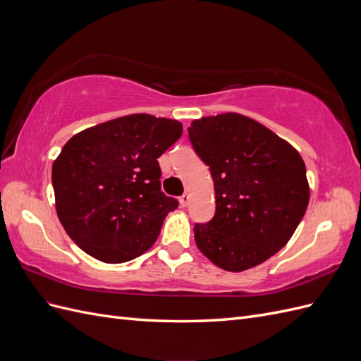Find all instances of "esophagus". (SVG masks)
Segmentation results:
<instances>
[{
    "instance_id": "obj_1",
    "label": "esophagus",
    "mask_w": 361,
    "mask_h": 361,
    "mask_svg": "<svg viewBox=\"0 0 361 361\" xmlns=\"http://www.w3.org/2000/svg\"><path fill=\"white\" fill-rule=\"evenodd\" d=\"M179 203H180V206H188V203H190V194L188 192H185V194H182L180 197H179Z\"/></svg>"
}]
</instances>
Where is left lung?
<instances>
[{"instance_id": "8db88e82", "label": "left lung", "mask_w": 361, "mask_h": 361, "mask_svg": "<svg viewBox=\"0 0 361 361\" xmlns=\"http://www.w3.org/2000/svg\"><path fill=\"white\" fill-rule=\"evenodd\" d=\"M188 135L209 166L216 200L212 220L194 226L199 250L232 272L274 256L309 204L301 155L271 129L238 113L194 120Z\"/></svg>"}]
</instances>
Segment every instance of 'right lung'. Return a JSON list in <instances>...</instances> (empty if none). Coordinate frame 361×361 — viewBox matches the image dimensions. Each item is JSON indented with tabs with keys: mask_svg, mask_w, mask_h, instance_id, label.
Masks as SVG:
<instances>
[{
	"mask_svg": "<svg viewBox=\"0 0 361 361\" xmlns=\"http://www.w3.org/2000/svg\"><path fill=\"white\" fill-rule=\"evenodd\" d=\"M182 135L178 120L129 114L73 135L52 164L59 220L105 264L147 251L178 200L161 191L158 158Z\"/></svg>",
	"mask_w": 361,
	"mask_h": 361,
	"instance_id": "right-lung-1",
	"label": "right lung"
}]
</instances>
